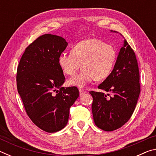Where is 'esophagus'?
Segmentation results:
<instances>
[{"label": "esophagus", "instance_id": "1", "mask_svg": "<svg viewBox=\"0 0 156 156\" xmlns=\"http://www.w3.org/2000/svg\"><path fill=\"white\" fill-rule=\"evenodd\" d=\"M79 92H80V96H82L83 95L87 93L86 91H84V90H83V89H79Z\"/></svg>", "mask_w": 156, "mask_h": 156}]
</instances>
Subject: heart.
I'll list each match as a JSON object with an SVG mask.
<instances>
[{
    "label": "heart",
    "mask_w": 156,
    "mask_h": 156,
    "mask_svg": "<svg viewBox=\"0 0 156 156\" xmlns=\"http://www.w3.org/2000/svg\"><path fill=\"white\" fill-rule=\"evenodd\" d=\"M117 53L112 45L98 39L79 42L72 52H63L58 57V65L65 74L73 76L81 67V72L70 78V85L83 88L96 79L107 78L114 67Z\"/></svg>",
    "instance_id": "obj_1"
}]
</instances>
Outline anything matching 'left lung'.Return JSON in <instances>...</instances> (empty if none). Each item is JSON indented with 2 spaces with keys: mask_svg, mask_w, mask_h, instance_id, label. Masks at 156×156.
I'll use <instances>...</instances> for the list:
<instances>
[{
  "mask_svg": "<svg viewBox=\"0 0 156 156\" xmlns=\"http://www.w3.org/2000/svg\"><path fill=\"white\" fill-rule=\"evenodd\" d=\"M139 82L136 54L125 39L112 73L98 87L113 96L109 98V94L89 92L93 97L92 113L98 127L106 131H114L130 119L140 93Z\"/></svg>",
  "mask_w": 156,
  "mask_h": 156,
  "instance_id": "1",
  "label": "left lung"
}]
</instances>
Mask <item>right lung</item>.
Wrapping results in <instances>:
<instances>
[{
  "label": "right lung",
  "instance_id": "add662e5",
  "mask_svg": "<svg viewBox=\"0 0 156 156\" xmlns=\"http://www.w3.org/2000/svg\"><path fill=\"white\" fill-rule=\"evenodd\" d=\"M67 44L61 36L44 34L26 48L18 66L17 89L26 112L48 133L67 125L69 108L79 96L76 87H62L65 78L58 57Z\"/></svg>",
  "mask_w": 156,
  "mask_h": 156
}]
</instances>
